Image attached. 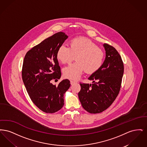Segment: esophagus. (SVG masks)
I'll return each mask as SVG.
<instances>
[{
    "instance_id": "esophagus-1",
    "label": "esophagus",
    "mask_w": 147,
    "mask_h": 147,
    "mask_svg": "<svg viewBox=\"0 0 147 147\" xmlns=\"http://www.w3.org/2000/svg\"><path fill=\"white\" fill-rule=\"evenodd\" d=\"M77 82H74V81H72V80H70V84L71 85H73V84H76Z\"/></svg>"
}]
</instances>
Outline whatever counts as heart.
I'll return each mask as SVG.
<instances>
[{"mask_svg":"<svg viewBox=\"0 0 147 147\" xmlns=\"http://www.w3.org/2000/svg\"><path fill=\"white\" fill-rule=\"evenodd\" d=\"M57 58L65 64L72 61L75 57L77 62L64 67L63 76L72 80H78L83 71L88 74L96 72L101 67L104 58L102 50L90 40L85 37L73 38L69 47L61 45L57 50Z\"/></svg>","mask_w":147,"mask_h":147,"instance_id":"obj_1","label":"heart"}]
</instances>
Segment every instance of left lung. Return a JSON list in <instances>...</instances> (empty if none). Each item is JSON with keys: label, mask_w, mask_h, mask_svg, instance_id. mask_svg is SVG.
I'll return each instance as SVG.
<instances>
[{"label": "left lung", "mask_w": 147, "mask_h": 147, "mask_svg": "<svg viewBox=\"0 0 147 147\" xmlns=\"http://www.w3.org/2000/svg\"><path fill=\"white\" fill-rule=\"evenodd\" d=\"M103 46L105 60L101 68L88 78L94 83H80L79 100L84 109L91 113L103 112L112 104L119 94L124 72L123 63L117 50L106 43Z\"/></svg>", "instance_id": "left-lung-1"}]
</instances>
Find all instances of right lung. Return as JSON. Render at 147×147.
I'll use <instances>...</instances> for the list:
<instances>
[{
    "mask_svg": "<svg viewBox=\"0 0 147 147\" xmlns=\"http://www.w3.org/2000/svg\"><path fill=\"white\" fill-rule=\"evenodd\" d=\"M68 37L62 32L56 33L29 50L24 59V84L34 104L46 113H55L62 108L64 94L70 87L68 79L63 80L58 86L51 83L61 77L56 55Z\"/></svg>",
    "mask_w": 147,
    "mask_h": 147,
    "instance_id": "right-lung-1",
    "label": "right lung"
}]
</instances>
